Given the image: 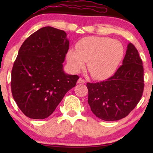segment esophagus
I'll return each mask as SVG.
<instances>
[{
    "instance_id": "esophagus-1",
    "label": "esophagus",
    "mask_w": 153,
    "mask_h": 153,
    "mask_svg": "<svg viewBox=\"0 0 153 153\" xmlns=\"http://www.w3.org/2000/svg\"><path fill=\"white\" fill-rule=\"evenodd\" d=\"M78 83H85V80H83L82 78H79L78 80Z\"/></svg>"
}]
</instances>
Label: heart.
Masks as SVG:
<instances>
[{"label": "heart", "instance_id": "obj_1", "mask_svg": "<svg viewBox=\"0 0 153 153\" xmlns=\"http://www.w3.org/2000/svg\"><path fill=\"white\" fill-rule=\"evenodd\" d=\"M124 54V46L120 41L107 37H88L79 41L76 50H69L66 58L74 72L83 69L87 62L91 76L104 79L116 72Z\"/></svg>", "mask_w": 153, "mask_h": 153}]
</instances>
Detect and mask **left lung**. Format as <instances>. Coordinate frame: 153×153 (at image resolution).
Listing matches in <instances>:
<instances>
[{
    "label": "left lung",
    "instance_id": "1",
    "mask_svg": "<svg viewBox=\"0 0 153 153\" xmlns=\"http://www.w3.org/2000/svg\"><path fill=\"white\" fill-rule=\"evenodd\" d=\"M92 112L105 121L126 117L137 105L144 88L143 62L134 45H127L123 65L111 77L97 83H87Z\"/></svg>",
    "mask_w": 153,
    "mask_h": 153
}]
</instances>
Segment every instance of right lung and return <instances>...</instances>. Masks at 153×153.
<instances>
[{"instance_id": "1", "label": "right lung", "mask_w": 153, "mask_h": 153, "mask_svg": "<svg viewBox=\"0 0 153 153\" xmlns=\"http://www.w3.org/2000/svg\"><path fill=\"white\" fill-rule=\"evenodd\" d=\"M69 44L64 30L46 26L20 47L12 70L11 89L18 107L28 118L49 117L76 85L79 77L63 71Z\"/></svg>"}]
</instances>
